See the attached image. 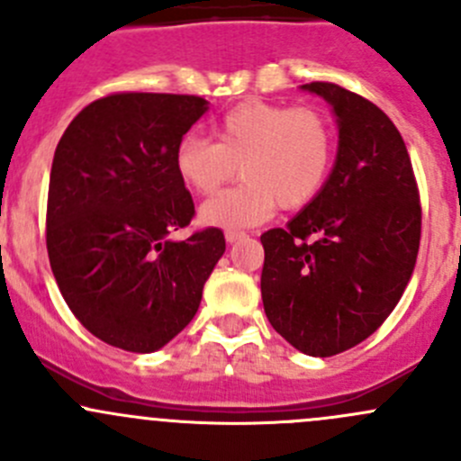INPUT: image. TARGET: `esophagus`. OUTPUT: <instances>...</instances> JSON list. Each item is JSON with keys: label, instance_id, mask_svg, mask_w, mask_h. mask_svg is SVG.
<instances>
[{"label": "esophagus", "instance_id": "esophagus-1", "mask_svg": "<svg viewBox=\"0 0 461 461\" xmlns=\"http://www.w3.org/2000/svg\"><path fill=\"white\" fill-rule=\"evenodd\" d=\"M245 236H248V234H245V231H239V230H227L225 231V240H227V243H236V240H243L245 239Z\"/></svg>", "mask_w": 461, "mask_h": 461}]
</instances>
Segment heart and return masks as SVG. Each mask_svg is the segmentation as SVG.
<instances>
[{"label":"heart","mask_w":461,"mask_h":461,"mask_svg":"<svg viewBox=\"0 0 461 461\" xmlns=\"http://www.w3.org/2000/svg\"><path fill=\"white\" fill-rule=\"evenodd\" d=\"M216 142L187 133L176 147L180 180L212 196L234 180L243 183L203 204L201 218L216 227H252L274 209H301L319 196L334 160L330 120L308 106L243 102L213 127Z\"/></svg>","instance_id":"obj_1"}]
</instances>
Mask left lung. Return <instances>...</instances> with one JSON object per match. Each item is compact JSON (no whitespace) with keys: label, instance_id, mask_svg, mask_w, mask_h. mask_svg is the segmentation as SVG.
<instances>
[{"label":"left lung","instance_id":"8db88e82","mask_svg":"<svg viewBox=\"0 0 461 461\" xmlns=\"http://www.w3.org/2000/svg\"><path fill=\"white\" fill-rule=\"evenodd\" d=\"M332 104L339 153L321 194L287 227L260 236V294L272 328L296 350H350L390 317L415 269L421 203L393 120L366 97L310 82Z\"/></svg>","mask_w":461,"mask_h":461}]
</instances>
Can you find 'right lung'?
<instances>
[{"mask_svg":"<svg viewBox=\"0 0 461 461\" xmlns=\"http://www.w3.org/2000/svg\"><path fill=\"white\" fill-rule=\"evenodd\" d=\"M204 111L198 95L111 93L85 106L55 149L50 269L76 319L113 348L169 343L198 312L225 252L218 227L169 239L196 213L174 156Z\"/></svg>","mask_w":461,"mask_h":461,"instance_id":"right-lung-1","label":"right lung"}]
</instances>
